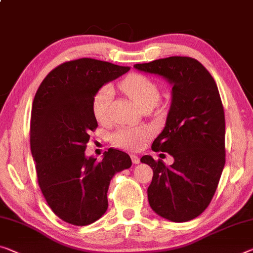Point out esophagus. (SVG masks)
<instances>
[{"mask_svg":"<svg viewBox=\"0 0 253 253\" xmlns=\"http://www.w3.org/2000/svg\"><path fill=\"white\" fill-rule=\"evenodd\" d=\"M131 161H132V163H133L134 165H137V164H139V163H140L139 157L135 156V155H131Z\"/></svg>","mask_w":253,"mask_h":253,"instance_id":"1","label":"esophagus"}]
</instances>
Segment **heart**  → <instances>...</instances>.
Wrapping results in <instances>:
<instances>
[{
  "label": "heart",
  "instance_id": "obj_1",
  "mask_svg": "<svg viewBox=\"0 0 253 253\" xmlns=\"http://www.w3.org/2000/svg\"><path fill=\"white\" fill-rule=\"evenodd\" d=\"M123 91L138 105L140 110L145 107H154L159 99L158 84L149 77L132 73L121 83ZM113 88L111 84L100 87L92 98V113L98 122H105L108 116V108ZM150 132L146 127L123 126L111 135V141L114 146L123 149L135 150L141 148L149 138Z\"/></svg>",
  "mask_w": 253,
  "mask_h": 253
}]
</instances>
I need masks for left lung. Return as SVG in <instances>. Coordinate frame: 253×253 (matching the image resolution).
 <instances>
[{"instance_id": "1", "label": "left lung", "mask_w": 253, "mask_h": 253, "mask_svg": "<svg viewBox=\"0 0 253 253\" xmlns=\"http://www.w3.org/2000/svg\"><path fill=\"white\" fill-rule=\"evenodd\" d=\"M140 71L162 76L172 84V103L162 133L151 149L173 156L174 163L145 155L153 169L148 190L153 211L182 223L196 218L211 204L225 165V115L218 88L199 61L170 56L135 64Z\"/></svg>"}]
</instances>
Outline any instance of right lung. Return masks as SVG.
<instances>
[{
	"label": "right lung",
	"mask_w": 253,
	"mask_h": 253,
	"mask_svg": "<svg viewBox=\"0 0 253 253\" xmlns=\"http://www.w3.org/2000/svg\"><path fill=\"white\" fill-rule=\"evenodd\" d=\"M129 70L87 57L68 61L46 76L35 95L30 148L38 184L52 211L69 224L99 219L107 211L112 177L132 165L129 155L113 148L100 162L84 155L90 131L98 126L96 91Z\"/></svg>",
	"instance_id": "right-lung-1"
}]
</instances>
